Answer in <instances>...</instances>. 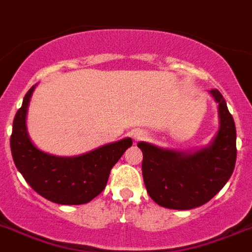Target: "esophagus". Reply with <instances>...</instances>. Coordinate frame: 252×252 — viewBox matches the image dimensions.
Listing matches in <instances>:
<instances>
[{"label":"esophagus","instance_id":"obj_1","mask_svg":"<svg viewBox=\"0 0 252 252\" xmlns=\"http://www.w3.org/2000/svg\"><path fill=\"white\" fill-rule=\"evenodd\" d=\"M144 137H145V132L143 130H135L132 131V139L135 141H139V140H143Z\"/></svg>","mask_w":252,"mask_h":252}]
</instances>
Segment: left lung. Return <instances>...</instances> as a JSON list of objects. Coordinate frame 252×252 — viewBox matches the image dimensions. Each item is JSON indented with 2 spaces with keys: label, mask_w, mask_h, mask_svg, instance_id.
Wrapping results in <instances>:
<instances>
[{
  "label": "left lung",
  "mask_w": 252,
  "mask_h": 252,
  "mask_svg": "<svg viewBox=\"0 0 252 252\" xmlns=\"http://www.w3.org/2000/svg\"><path fill=\"white\" fill-rule=\"evenodd\" d=\"M218 103L219 130L209 145L193 152L163 149L140 141L143 177L149 196L168 209L189 210L216 196L236 164V126L218 89L209 92Z\"/></svg>",
  "instance_id": "8db88e82"
}]
</instances>
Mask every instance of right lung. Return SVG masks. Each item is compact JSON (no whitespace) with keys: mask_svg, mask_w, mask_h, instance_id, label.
Segmentation results:
<instances>
[{"mask_svg":"<svg viewBox=\"0 0 252 252\" xmlns=\"http://www.w3.org/2000/svg\"><path fill=\"white\" fill-rule=\"evenodd\" d=\"M35 85L24 96L16 112L10 139L12 159L30 188L44 199L61 205L89 203L104 190L112 167L126 149L131 137L107 144L76 157H59L42 152L30 140L27 113Z\"/></svg>","mask_w":252,"mask_h":252,"instance_id":"add662e5","label":"right lung"}]
</instances>
